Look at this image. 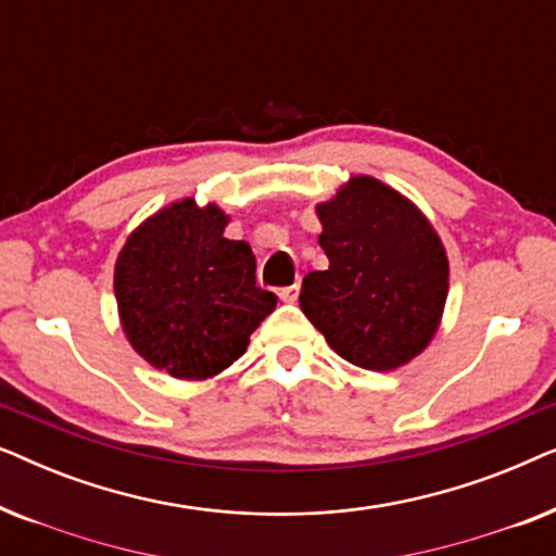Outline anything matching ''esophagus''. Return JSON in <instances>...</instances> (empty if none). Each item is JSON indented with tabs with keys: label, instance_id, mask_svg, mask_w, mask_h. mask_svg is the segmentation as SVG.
<instances>
[{
	"label": "esophagus",
	"instance_id": "34e87169",
	"mask_svg": "<svg viewBox=\"0 0 556 556\" xmlns=\"http://www.w3.org/2000/svg\"><path fill=\"white\" fill-rule=\"evenodd\" d=\"M299 291H301V283H293V286H286V288H280L278 295H280V301H286V303H293L295 299H299Z\"/></svg>",
	"mask_w": 556,
	"mask_h": 556
}]
</instances>
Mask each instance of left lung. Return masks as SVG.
Here are the masks:
<instances>
[{"label": "left lung", "instance_id": "left-lung-1", "mask_svg": "<svg viewBox=\"0 0 556 556\" xmlns=\"http://www.w3.org/2000/svg\"><path fill=\"white\" fill-rule=\"evenodd\" d=\"M316 215L329 268L303 278V314L356 367L387 371L415 359L447 299L438 232L407 197L375 177H352Z\"/></svg>", "mask_w": 556, "mask_h": 556}]
</instances>
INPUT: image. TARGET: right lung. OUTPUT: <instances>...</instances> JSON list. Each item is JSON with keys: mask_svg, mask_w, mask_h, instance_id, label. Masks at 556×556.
<instances>
[{"mask_svg": "<svg viewBox=\"0 0 556 556\" xmlns=\"http://www.w3.org/2000/svg\"><path fill=\"white\" fill-rule=\"evenodd\" d=\"M217 204L174 202L136 227L118 253L113 291L128 341L151 367L207 379L238 362L276 293L255 283L248 242L225 238Z\"/></svg>", "mask_w": 556, "mask_h": 556, "instance_id": "1", "label": "right lung"}]
</instances>
